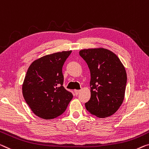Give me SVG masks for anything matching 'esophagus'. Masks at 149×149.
Returning <instances> with one entry per match:
<instances>
[{
  "instance_id": "34e87169",
  "label": "esophagus",
  "mask_w": 149,
  "mask_h": 149,
  "mask_svg": "<svg viewBox=\"0 0 149 149\" xmlns=\"http://www.w3.org/2000/svg\"><path fill=\"white\" fill-rule=\"evenodd\" d=\"M74 92H75V94L77 95L79 93V92H80V90H75Z\"/></svg>"
}]
</instances>
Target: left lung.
I'll list each match as a JSON object with an SVG mask.
<instances>
[{
  "mask_svg": "<svg viewBox=\"0 0 149 149\" xmlns=\"http://www.w3.org/2000/svg\"><path fill=\"white\" fill-rule=\"evenodd\" d=\"M90 71L91 97L85 104L91 114L106 118L114 114L123 102L127 76L116 54L104 48L79 52Z\"/></svg>",
  "mask_w": 149,
  "mask_h": 149,
  "instance_id": "8db88e82",
  "label": "left lung"
}]
</instances>
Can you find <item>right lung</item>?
I'll list each match as a JSON object with an SVG mask.
<instances>
[{"label":"right lung","mask_w":149,"mask_h":149,"mask_svg":"<svg viewBox=\"0 0 149 149\" xmlns=\"http://www.w3.org/2000/svg\"><path fill=\"white\" fill-rule=\"evenodd\" d=\"M72 51L47 55L29 68L23 84V95L33 112L43 119L57 118L65 112L73 98L63 87L62 68Z\"/></svg>","instance_id":"right-lung-1"}]
</instances>
